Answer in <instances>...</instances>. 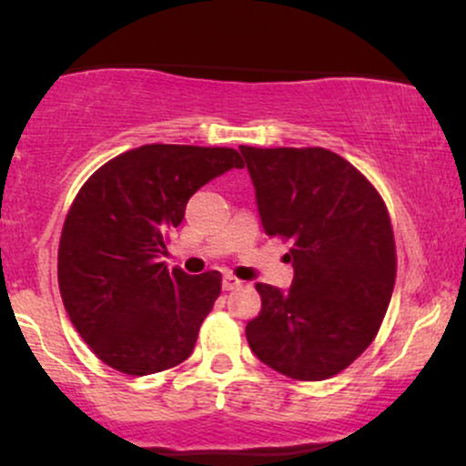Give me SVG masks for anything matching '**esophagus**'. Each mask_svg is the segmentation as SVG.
<instances>
[{"label": "esophagus", "instance_id": "1", "mask_svg": "<svg viewBox=\"0 0 466 466\" xmlns=\"http://www.w3.org/2000/svg\"><path fill=\"white\" fill-rule=\"evenodd\" d=\"M240 285H243V282H240L237 276H232V274L223 276V289H226V291H234V289H238Z\"/></svg>", "mask_w": 466, "mask_h": 466}]
</instances>
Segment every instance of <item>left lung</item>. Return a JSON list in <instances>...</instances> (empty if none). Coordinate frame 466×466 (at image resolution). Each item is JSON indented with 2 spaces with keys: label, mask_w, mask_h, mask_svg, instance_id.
I'll return each instance as SVG.
<instances>
[{
  "label": "left lung",
  "mask_w": 466,
  "mask_h": 466,
  "mask_svg": "<svg viewBox=\"0 0 466 466\" xmlns=\"http://www.w3.org/2000/svg\"><path fill=\"white\" fill-rule=\"evenodd\" d=\"M267 237L291 243L289 291L258 282V318L245 326L260 361L296 381L350 366L381 329L397 280V245L383 197L322 147H240Z\"/></svg>",
  "instance_id": "obj_1"
}]
</instances>
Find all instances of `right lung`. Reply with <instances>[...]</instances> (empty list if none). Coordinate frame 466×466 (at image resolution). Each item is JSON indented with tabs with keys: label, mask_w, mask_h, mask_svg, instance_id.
I'll return each instance as SVG.
<instances>
[{
	"label": "right lung",
	"mask_w": 466,
	"mask_h": 466,
	"mask_svg": "<svg viewBox=\"0 0 466 466\" xmlns=\"http://www.w3.org/2000/svg\"><path fill=\"white\" fill-rule=\"evenodd\" d=\"M243 168L228 147L144 144L83 184L58 243V289L74 329L100 361L144 377L179 366L221 296V274L159 263L168 229L203 184Z\"/></svg>",
	"instance_id": "1"
}]
</instances>
